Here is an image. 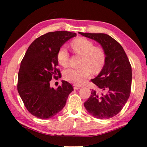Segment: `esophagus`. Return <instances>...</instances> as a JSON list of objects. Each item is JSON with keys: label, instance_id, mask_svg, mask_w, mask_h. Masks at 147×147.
<instances>
[{"label": "esophagus", "instance_id": "1", "mask_svg": "<svg viewBox=\"0 0 147 147\" xmlns=\"http://www.w3.org/2000/svg\"><path fill=\"white\" fill-rule=\"evenodd\" d=\"M73 87H74V90H78V89H80V86H78V85H77L76 84L73 85Z\"/></svg>", "mask_w": 147, "mask_h": 147}]
</instances>
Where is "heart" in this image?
<instances>
[{
	"instance_id": "obj_1",
	"label": "heart",
	"mask_w": 147,
	"mask_h": 147,
	"mask_svg": "<svg viewBox=\"0 0 147 147\" xmlns=\"http://www.w3.org/2000/svg\"><path fill=\"white\" fill-rule=\"evenodd\" d=\"M71 47L77 54L83 56L82 67L80 69L69 68L63 72L65 80L76 85L84 84L89 78L91 72L98 73L103 69L106 60L104 50L100 47H95L94 43L85 38H78L71 43ZM69 55L65 46L61 47L57 53V60L63 67L69 63Z\"/></svg>"
}]
</instances>
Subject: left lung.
I'll return each instance as SVG.
<instances>
[{
    "mask_svg": "<svg viewBox=\"0 0 147 147\" xmlns=\"http://www.w3.org/2000/svg\"><path fill=\"white\" fill-rule=\"evenodd\" d=\"M79 33L99 43L106 55L105 65L92 82L100 91L92 90L84 103L90 115L109 119L118 114L130 94L132 67L123 48L116 40L105 33Z\"/></svg>",
    "mask_w": 147,
    "mask_h": 147,
    "instance_id": "left-lung-1",
    "label": "left lung"
}]
</instances>
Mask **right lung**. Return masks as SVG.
I'll return each mask as SVG.
<instances>
[{
	"mask_svg": "<svg viewBox=\"0 0 147 147\" xmlns=\"http://www.w3.org/2000/svg\"><path fill=\"white\" fill-rule=\"evenodd\" d=\"M76 34L65 31L49 32L37 38L29 46L20 63L17 89L26 109L40 119L55 116L64 107L73 90L71 84L62 81L57 89L50 81L60 76L57 53Z\"/></svg>",
	"mask_w": 147,
	"mask_h": 147,
	"instance_id": "1",
	"label": "right lung"
}]
</instances>
